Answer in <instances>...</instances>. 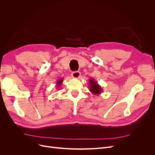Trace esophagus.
<instances>
[{
    "label": "esophagus",
    "mask_w": 155,
    "mask_h": 155,
    "mask_svg": "<svg viewBox=\"0 0 155 155\" xmlns=\"http://www.w3.org/2000/svg\"><path fill=\"white\" fill-rule=\"evenodd\" d=\"M71 76L73 78H79L81 76V73L78 72V71H76V72H73L71 74Z\"/></svg>",
    "instance_id": "esophagus-1"
}]
</instances>
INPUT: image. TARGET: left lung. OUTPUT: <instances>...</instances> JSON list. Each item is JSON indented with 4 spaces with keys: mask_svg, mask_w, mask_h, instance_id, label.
<instances>
[{
    "mask_svg": "<svg viewBox=\"0 0 155 155\" xmlns=\"http://www.w3.org/2000/svg\"><path fill=\"white\" fill-rule=\"evenodd\" d=\"M89 85H90L89 91L93 94L99 95L103 91L102 87L97 83V81H96L94 79L91 78L89 79Z\"/></svg>",
    "mask_w": 155,
    "mask_h": 155,
    "instance_id": "obj_1",
    "label": "left lung"
}]
</instances>
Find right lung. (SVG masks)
Wrapping results in <instances>:
<instances>
[{"label":"right lung","mask_w":155,"mask_h":155,"mask_svg":"<svg viewBox=\"0 0 155 155\" xmlns=\"http://www.w3.org/2000/svg\"><path fill=\"white\" fill-rule=\"evenodd\" d=\"M63 81V79H59L58 80L57 83H56V86H57V88H59L61 85Z\"/></svg>","instance_id":"right-lung-1"}]
</instances>
